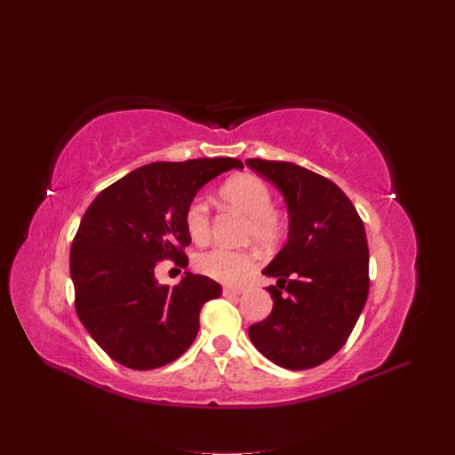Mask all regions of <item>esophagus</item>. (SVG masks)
<instances>
[{
	"label": "esophagus",
	"mask_w": 455,
	"mask_h": 455,
	"mask_svg": "<svg viewBox=\"0 0 455 455\" xmlns=\"http://www.w3.org/2000/svg\"><path fill=\"white\" fill-rule=\"evenodd\" d=\"M241 293H243V290H239V288H230V286L223 288V295H225V297H237V295H241Z\"/></svg>",
	"instance_id": "1"
}]
</instances>
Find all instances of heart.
<instances>
[{
    "label": "heart",
    "mask_w": 455,
    "mask_h": 455,
    "mask_svg": "<svg viewBox=\"0 0 455 455\" xmlns=\"http://www.w3.org/2000/svg\"><path fill=\"white\" fill-rule=\"evenodd\" d=\"M221 200L246 216V239H253L261 246H275L284 235V221L274 211V196L270 187L253 174H241L228 180L220 188ZM185 227L196 243L211 237V209L204 198H194L185 211ZM198 270L220 283L237 284L253 268L255 255L246 250L212 248L202 253L196 261Z\"/></svg>",
    "instance_id": "b5f03b06"
}]
</instances>
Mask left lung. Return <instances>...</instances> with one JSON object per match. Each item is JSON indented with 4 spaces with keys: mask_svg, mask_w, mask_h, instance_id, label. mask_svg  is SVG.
<instances>
[{
    "mask_svg": "<svg viewBox=\"0 0 455 455\" xmlns=\"http://www.w3.org/2000/svg\"><path fill=\"white\" fill-rule=\"evenodd\" d=\"M246 165L284 196L288 241L263 270L275 277L272 313L251 323V344L274 363L304 371L330 360L349 339L369 293V248L351 200L331 180L291 162Z\"/></svg>",
    "mask_w": 455,
    "mask_h": 455,
    "instance_id": "left-lung-1",
    "label": "left lung"
}]
</instances>
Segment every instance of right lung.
I'll list each match as a JSON object with an SVG mask.
<instances>
[{"label":"right lung","mask_w":455,"mask_h":455,"mask_svg":"<svg viewBox=\"0 0 455 455\" xmlns=\"http://www.w3.org/2000/svg\"><path fill=\"white\" fill-rule=\"evenodd\" d=\"M235 158L155 162L104 188L84 212L70 250L76 309L92 339L118 363L149 371L180 358L200 330V311L221 286L190 272L160 284L164 259L185 268V211Z\"/></svg>","instance_id":"1"}]
</instances>
